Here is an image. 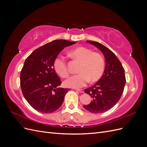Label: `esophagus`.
Segmentation results:
<instances>
[{
	"instance_id": "esophagus-1",
	"label": "esophagus",
	"mask_w": 147,
	"mask_h": 147,
	"mask_svg": "<svg viewBox=\"0 0 147 147\" xmlns=\"http://www.w3.org/2000/svg\"><path fill=\"white\" fill-rule=\"evenodd\" d=\"M75 90L77 91L80 92H84V90H83V89H78V88H77V89H75Z\"/></svg>"
}]
</instances>
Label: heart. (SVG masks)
Returning a JSON list of instances; mask_svg holds the SVG:
<instances>
[{
  "instance_id": "1",
  "label": "heart",
  "mask_w": 147,
  "mask_h": 147,
  "mask_svg": "<svg viewBox=\"0 0 147 147\" xmlns=\"http://www.w3.org/2000/svg\"><path fill=\"white\" fill-rule=\"evenodd\" d=\"M70 55L81 61L78 74L72 75L65 82L67 87L80 88L83 87L91 80L95 82L100 78L105 69V60L99 53L93 52L85 47H78L70 51ZM55 72L61 77L69 75L66 61L63 57L57 56L53 62Z\"/></svg>"
}]
</instances>
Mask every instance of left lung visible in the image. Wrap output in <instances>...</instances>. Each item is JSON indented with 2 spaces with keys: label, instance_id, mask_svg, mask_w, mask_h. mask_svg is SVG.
I'll return each mask as SVG.
<instances>
[{
  "label": "left lung",
  "instance_id": "8db88e82",
  "mask_svg": "<svg viewBox=\"0 0 147 147\" xmlns=\"http://www.w3.org/2000/svg\"><path fill=\"white\" fill-rule=\"evenodd\" d=\"M87 42L102 52L106 64L104 74L99 81L84 90L92 100L83 107L92 113H103L112 109L121 98L126 84L124 69L116 55L107 47L96 42Z\"/></svg>",
  "mask_w": 147,
  "mask_h": 147
}]
</instances>
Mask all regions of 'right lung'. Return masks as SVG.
Masks as SVG:
<instances>
[{
    "label": "right lung",
    "instance_id": "obj_1",
    "mask_svg": "<svg viewBox=\"0 0 147 147\" xmlns=\"http://www.w3.org/2000/svg\"><path fill=\"white\" fill-rule=\"evenodd\" d=\"M76 42L56 40L34 50L26 58L20 74V85L26 100L39 112L53 113L63 104L69 89L62 83L53 62L63 49Z\"/></svg>",
    "mask_w": 147,
    "mask_h": 147
}]
</instances>
